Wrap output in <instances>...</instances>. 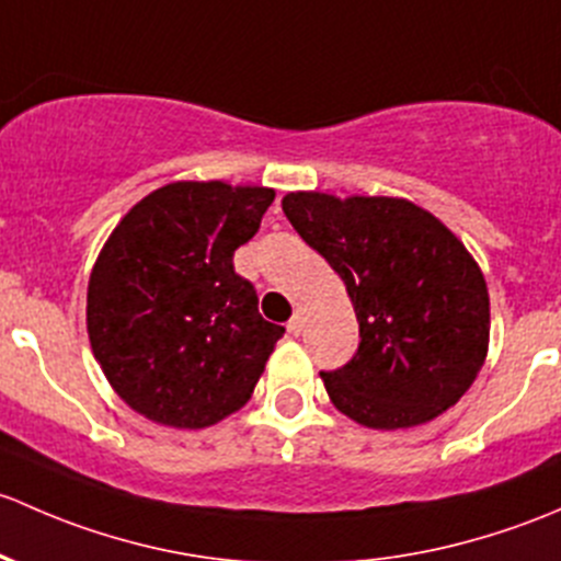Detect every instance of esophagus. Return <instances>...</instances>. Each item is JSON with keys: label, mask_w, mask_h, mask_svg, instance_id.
Masks as SVG:
<instances>
[{"label": "esophagus", "mask_w": 561, "mask_h": 561, "mask_svg": "<svg viewBox=\"0 0 561 561\" xmlns=\"http://www.w3.org/2000/svg\"><path fill=\"white\" fill-rule=\"evenodd\" d=\"M286 329H288V334H294V337H297V334H302V329H305V316H302V313H294Z\"/></svg>", "instance_id": "obj_1"}]
</instances>
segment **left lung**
Segmentation results:
<instances>
[{"instance_id": "8db88e82", "label": "left lung", "mask_w": 561, "mask_h": 561, "mask_svg": "<svg viewBox=\"0 0 561 561\" xmlns=\"http://www.w3.org/2000/svg\"><path fill=\"white\" fill-rule=\"evenodd\" d=\"M280 205L343 278L359 321L354 359L321 373L332 405L369 430L456 405L489 351V288L465 242L400 196L291 192Z\"/></svg>"}]
</instances>
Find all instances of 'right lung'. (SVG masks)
I'll use <instances>...</instances> for the list:
<instances>
[{"label":"right lung","mask_w":561,"mask_h":561,"mask_svg":"<svg viewBox=\"0 0 561 561\" xmlns=\"http://www.w3.org/2000/svg\"><path fill=\"white\" fill-rule=\"evenodd\" d=\"M275 192L178 181L118 221L89 278L85 327L115 394L156 424L205 430L251 400L286 329L259 316L234 251Z\"/></svg>","instance_id":"1"}]
</instances>
